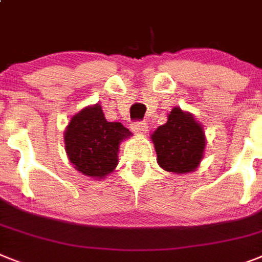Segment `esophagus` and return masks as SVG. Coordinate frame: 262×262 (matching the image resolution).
<instances>
[{
  "label": "esophagus",
  "mask_w": 262,
  "mask_h": 262,
  "mask_svg": "<svg viewBox=\"0 0 262 262\" xmlns=\"http://www.w3.org/2000/svg\"><path fill=\"white\" fill-rule=\"evenodd\" d=\"M132 130L138 135H144L148 130V124L144 122V121H138V122H133L132 124Z\"/></svg>",
  "instance_id": "34e87169"
}]
</instances>
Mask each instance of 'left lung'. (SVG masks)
Listing matches in <instances>:
<instances>
[{
	"label": "left lung",
	"instance_id": "left-lung-1",
	"mask_svg": "<svg viewBox=\"0 0 262 262\" xmlns=\"http://www.w3.org/2000/svg\"><path fill=\"white\" fill-rule=\"evenodd\" d=\"M157 162L164 170L177 174L197 169L205 149V133L192 114L173 107L168 121L151 135Z\"/></svg>",
	"mask_w": 262,
	"mask_h": 262
}]
</instances>
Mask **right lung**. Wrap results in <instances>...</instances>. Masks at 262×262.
Returning a JSON list of instances; mask_svg holds the SVG:
<instances>
[{
    "mask_svg": "<svg viewBox=\"0 0 262 262\" xmlns=\"http://www.w3.org/2000/svg\"><path fill=\"white\" fill-rule=\"evenodd\" d=\"M130 136L122 124L106 121L101 105L96 104L72 117L63 137L65 150L78 172L101 180L117 166L121 141Z\"/></svg>",
    "mask_w": 262,
    "mask_h": 262,
    "instance_id": "right-lung-1",
    "label": "right lung"
}]
</instances>
